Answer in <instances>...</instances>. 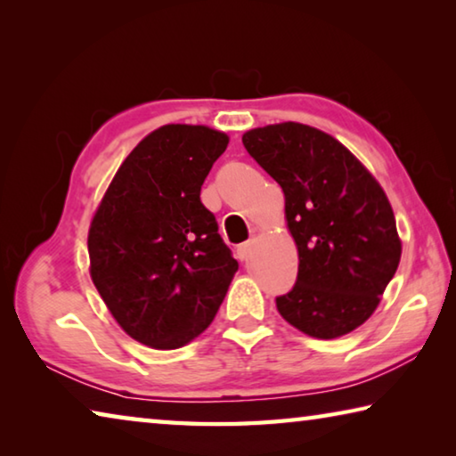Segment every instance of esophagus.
<instances>
[{
  "mask_svg": "<svg viewBox=\"0 0 456 456\" xmlns=\"http://www.w3.org/2000/svg\"><path fill=\"white\" fill-rule=\"evenodd\" d=\"M251 247H253L251 241L239 245V247H237V259H239V261H247V259H249V256H251Z\"/></svg>",
  "mask_w": 456,
  "mask_h": 456,
  "instance_id": "34e87169",
  "label": "esophagus"
}]
</instances>
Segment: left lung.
Masks as SVG:
<instances>
[{
  "label": "left lung",
  "mask_w": 456,
  "mask_h": 456,
  "mask_svg": "<svg viewBox=\"0 0 456 456\" xmlns=\"http://www.w3.org/2000/svg\"><path fill=\"white\" fill-rule=\"evenodd\" d=\"M243 144L281 187L297 247V281L275 299L277 312L312 338L350 334L376 312L403 256L384 189L342 142L314 126L251 128Z\"/></svg>",
  "instance_id": "left-lung-1"
}]
</instances>
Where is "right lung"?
<instances>
[{
  "instance_id": "add662e5",
  "label": "right lung",
  "mask_w": 456,
  "mask_h": 456,
  "mask_svg": "<svg viewBox=\"0 0 456 456\" xmlns=\"http://www.w3.org/2000/svg\"><path fill=\"white\" fill-rule=\"evenodd\" d=\"M229 144L205 125H165L138 142L88 229L90 277L112 318L154 350L211 326L239 264L200 187Z\"/></svg>"
}]
</instances>
